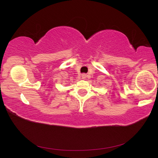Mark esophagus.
Wrapping results in <instances>:
<instances>
[{
  "label": "esophagus",
  "instance_id": "1",
  "mask_svg": "<svg viewBox=\"0 0 158 158\" xmlns=\"http://www.w3.org/2000/svg\"><path fill=\"white\" fill-rule=\"evenodd\" d=\"M81 77L83 79H85V77H86V74H83L82 75H81Z\"/></svg>",
  "mask_w": 158,
  "mask_h": 158
}]
</instances>
